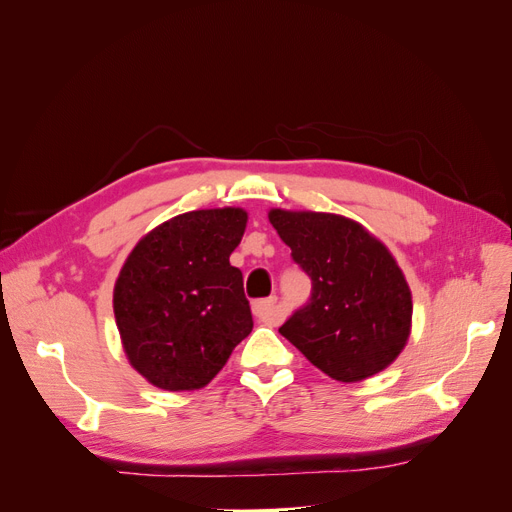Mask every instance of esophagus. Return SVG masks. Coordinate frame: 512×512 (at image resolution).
<instances>
[{
    "instance_id": "obj_1",
    "label": "esophagus",
    "mask_w": 512,
    "mask_h": 512,
    "mask_svg": "<svg viewBox=\"0 0 512 512\" xmlns=\"http://www.w3.org/2000/svg\"><path fill=\"white\" fill-rule=\"evenodd\" d=\"M252 309H254V316H256L260 322L269 324V327H275V324H280V320H282L280 307H277V301H275V299H260V301H254Z\"/></svg>"
}]
</instances>
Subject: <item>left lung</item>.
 <instances>
[{
	"instance_id": "8db88e82",
	"label": "left lung",
	"mask_w": 512,
	"mask_h": 512,
	"mask_svg": "<svg viewBox=\"0 0 512 512\" xmlns=\"http://www.w3.org/2000/svg\"><path fill=\"white\" fill-rule=\"evenodd\" d=\"M269 222L312 280V297L280 333L339 382L389 367L412 327V294L393 254L344 215L271 209Z\"/></svg>"
}]
</instances>
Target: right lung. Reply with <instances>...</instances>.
I'll return each mask as SVG.
<instances>
[{
  "mask_svg": "<svg viewBox=\"0 0 512 512\" xmlns=\"http://www.w3.org/2000/svg\"><path fill=\"white\" fill-rule=\"evenodd\" d=\"M245 224L239 207L177 215L147 232L121 267L113 292L121 344L158 389H203L252 333L243 275L230 265Z\"/></svg>",
  "mask_w": 512,
  "mask_h": 512,
  "instance_id": "add662e5",
  "label": "right lung"
}]
</instances>
